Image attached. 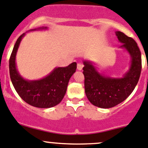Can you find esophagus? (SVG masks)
<instances>
[{
	"instance_id": "esophagus-1",
	"label": "esophagus",
	"mask_w": 148,
	"mask_h": 148,
	"mask_svg": "<svg viewBox=\"0 0 148 148\" xmlns=\"http://www.w3.org/2000/svg\"><path fill=\"white\" fill-rule=\"evenodd\" d=\"M82 68H83V65L82 64H77V69L81 71V70L82 69Z\"/></svg>"
}]
</instances>
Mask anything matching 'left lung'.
<instances>
[{
    "mask_svg": "<svg viewBox=\"0 0 148 148\" xmlns=\"http://www.w3.org/2000/svg\"><path fill=\"white\" fill-rule=\"evenodd\" d=\"M120 46L131 58L129 69L122 77L105 76L98 71L93 62L84 60L83 74L86 97L93 105L111 108L122 102L133 92L139 81L142 69L141 52L133 38L120 31H116Z\"/></svg>",
    "mask_w": 148,
    "mask_h": 148,
    "instance_id": "obj_1",
    "label": "left lung"
}]
</instances>
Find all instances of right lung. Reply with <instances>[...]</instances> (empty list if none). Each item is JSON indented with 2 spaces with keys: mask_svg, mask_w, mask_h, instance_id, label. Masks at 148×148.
Returning a JSON list of instances; mask_svg holds the SVG:
<instances>
[{
  "mask_svg": "<svg viewBox=\"0 0 148 148\" xmlns=\"http://www.w3.org/2000/svg\"><path fill=\"white\" fill-rule=\"evenodd\" d=\"M47 27H39L30 31L46 30ZM26 33L19 36L15 44L9 60L10 77L15 89L28 104L38 108L54 107L63 99L69 81L77 69V63L73 62L65 67H56L44 78L28 80L23 78L17 69L16 58L18 49Z\"/></svg>",
  "mask_w": 148,
  "mask_h": 148,
  "instance_id": "right-lung-1",
  "label": "right lung"
}]
</instances>
